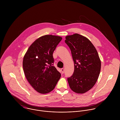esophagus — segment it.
I'll return each mask as SVG.
<instances>
[{"instance_id": "34e87169", "label": "esophagus", "mask_w": 120, "mask_h": 120, "mask_svg": "<svg viewBox=\"0 0 120 120\" xmlns=\"http://www.w3.org/2000/svg\"><path fill=\"white\" fill-rule=\"evenodd\" d=\"M61 72L62 73H63L64 72V68H61Z\"/></svg>"}]
</instances>
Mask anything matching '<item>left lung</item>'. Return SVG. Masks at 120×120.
<instances>
[{"label":"left lung","mask_w":120,"mask_h":120,"mask_svg":"<svg viewBox=\"0 0 120 120\" xmlns=\"http://www.w3.org/2000/svg\"><path fill=\"white\" fill-rule=\"evenodd\" d=\"M65 42L74 63L73 73L68 78L69 85L74 92L85 93L95 85L99 76L101 63L98 52L91 41L80 34L67 36Z\"/></svg>","instance_id":"8db88e82"}]
</instances>
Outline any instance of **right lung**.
I'll use <instances>...</instances> for the list:
<instances>
[{"instance_id":"add662e5","label":"right lung","mask_w":120,"mask_h":120,"mask_svg":"<svg viewBox=\"0 0 120 120\" xmlns=\"http://www.w3.org/2000/svg\"><path fill=\"white\" fill-rule=\"evenodd\" d=\"M62 37L45 35L30 46L25 54L22 67L25 76L35 90L41 94L51 92L55 88L61 74L53 66V52Z\"/></svg>"}]
</instances>
